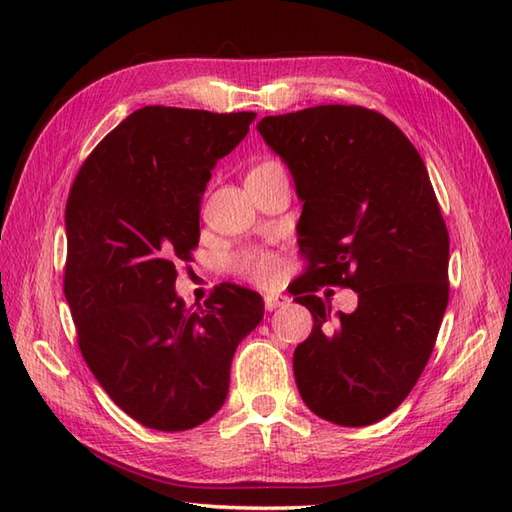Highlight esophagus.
Returning <instances> with one entry per match:
<instances>
[{
  "label": "esophagus",
  "mask_w": 512,
  "mask_h": 512,
  "mask_svg": "<svg viewBox=\"0 0 512 512\" xmlns=\"http://www.w3.org/2000/svg\"><path fill=\"white\" fill-rule=\"evenodd\" d=\"M286 303H288V297H284V295H266L264 297V306H266L268 312H273V310H277L281 306H286Z\"/></svg>",
  "instance_id": "esophagus-1"
}]
</instances>
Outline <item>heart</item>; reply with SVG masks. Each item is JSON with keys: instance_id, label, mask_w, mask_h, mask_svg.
Listing matches in <instances>:
<instances>
[{"instance_id": "1", "label": "heart", "mask_w": 512, "mask_h": 512, "mask_svg": "<svg viewBox=\"0 0 512 512\" xmlns=\"http://www.w3.org/2000/svg\"><path fill=\"white\" fill-rule=\"evenodd\" d=\"M268 167H279V165L273 160H266V162H262V165H257L250 171H259V169H268ZM235 264H237L239 273L246 275L248 279L257 281V284H273L281 270L277 255L268 253V250H259V248H248V250H244V253H239Z\"/></svg>"}]
</instances>
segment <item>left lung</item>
I'll use <instances>...</instances> for the list:
<instances>
[{
  "label": "left lung",
  "instance_id": "obj_1",
  "mask_svg": "<svg viewBox=\"0 0 512 512\" xmlns=\"http://www.w3.org/2000/svg\"><path fill=\"white\" fill-rule=\"evenodd\" d=\"M286 160L303 200L306 273L295 301L312 332L292 367L319 418L365 427L389 416L427 367L449 303V231L427 167L387 116L317 105L257 123ZM352 287L359 308L339 318L313 295Z\"/></svg>",
  "mask_w": 512,
  "mask_h": 512
}]
</instances>
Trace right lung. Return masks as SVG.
Returning <instances> with one entry per match:
<instances>
[{"instance_id": "add662e5", "label": "right lung", "mask_w": 512, "mask_h": 512, "mask_svg": "<svg viewBox=\"0 0 512 512\" xmlns=\"http://www.w3.org/2000/svg\"><path fill=\"white\" fill-rule=\"evenodd\" d=\"M255 112L147 105L85 158L65 204L63 292L76 341L118 407L158 431H187L224 405L239 341L264 317L255 290L220 284L204 306L176 295V266L200 239L217 160Z\"/></svg>"}]
</instances>
